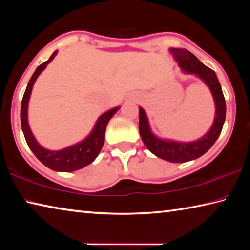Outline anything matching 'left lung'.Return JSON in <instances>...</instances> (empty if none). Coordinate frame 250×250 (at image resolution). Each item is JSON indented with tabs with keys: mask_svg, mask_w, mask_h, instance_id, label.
<instances>
[{
	"mask_svg": "<svg viewBox=\"0 0 250 250\" xmlns=\"http://www.w3.org/2000/svg\"><path fill=\"white\" fill-rule=\"evenodd\" d=\"M170 50L182 69L186 73L195 74L209 87L214 97L215 105H216V113H215L213 126L200 140L189 143L164 141L156 138L151 132L145 110L140 108V112H139V131H140L141 139L145 146L147 147V150L160 159L170 161L173 163H181L200 158L216 142L217 138L222 132L224 122H225L226 103L222 91L221 83H219L214 70L202 64L197 57L194 56L188 49L171 48Z\"/></svg>",
	"mask_w": 250,
	"mask_h": 250,
	"instance_id": "8db88e82",
	"label": "left lung"
}]
</instances>
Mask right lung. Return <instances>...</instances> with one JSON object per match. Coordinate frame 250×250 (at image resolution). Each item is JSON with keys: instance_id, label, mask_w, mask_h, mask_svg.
<instances>
[{"instance_id": "add662e5", "label": "right lung", "mask_w": 250, "mask_h": 250, "mask_svg": "<svg viewBox=\"0 0 250 250\" xmlns=\"http://www.w3.org/2000/svg\"><path fill=\"white\" fill-rule=\"evenodd\" d=\"M56 54L57 50H55L48 61H46L43 64L37 67L35 73L32 76V78L29 79L26 90H25L22 99V105H21V125H22V130L25 140L27 142V146L44 166L49 167L50 170L58 172H73L88 166V164H90L97 158V155L99 154L101 147L104 146V132L108 122L111 119V117L117 112L119 107L113 108L109 110V111L104 112V115H101L98 121H97L92 132L83 141L77 143V145L59 151H50L42 147L35 140V138H34L32 131L28 126L27 104L29 96H31L33 89V84L35 83L36 78L45 69V67L47 66L48 62L53 61V58Z\"/></svg>"}]
</instances>
